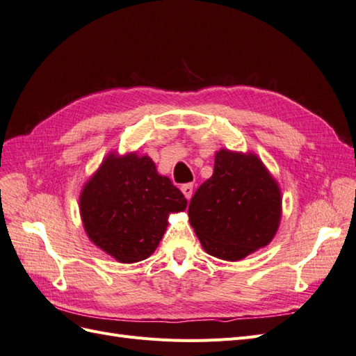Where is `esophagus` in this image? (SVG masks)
<instances>
[{
	"mask_svg": "<svg viewBox=\"0 0 356 356\" xmlns=\"http://www.w3.org/2000/svg\"><path fill=\"white\" fill-rule=\"evenodd\" d=\"M181 191L184 193V196H186V199L187 200H190L191 199V195H193V184H184V186H181Z\"/></svg>",
	"mask_w": 356,
	"mask_h": 356,
	"instance_id": "obj_1",
	"label": "esophagus"
}]
</instances>
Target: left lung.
I'll return each mask as SVG.
<instances>
[{
  "mask_svg": "<svg viewBox=\"0 0 356 356\" xmlns=\"http://www.w3.org/2000/svg\"><path fill=\"white\" fill-rule=\"evenodd\" d=\"M282 215L281 188L252 153L220 149L213 174L190 200L191 227L203 250L238 261L272 242Z\"/></svg>",
  "mask_w": 356,
  "mask_h": 356,
  "instance_id": "left-lung-1",
  "label": "left lung"
}]
</instances>
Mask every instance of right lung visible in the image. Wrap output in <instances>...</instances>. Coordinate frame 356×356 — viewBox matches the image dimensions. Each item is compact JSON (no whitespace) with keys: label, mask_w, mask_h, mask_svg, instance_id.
Listing matches in <instances>:
<instances>
[{"label":"right lung","mask_w":356,"mask_h":356,"mask_svg":"<svg viewBox=\"0 0 356 356\" xmlns=\"http://www.w3.org/2000/svg\"><path fill=\"white\" fill-rule=\"evenodd\" d=\"M187 199L168 177L159 175L148 156L111 153L86 182L80 213L89 239L118 263H138L152 255L172 212Z\"/></svg>","instance_id":"1"}]
</instances>
